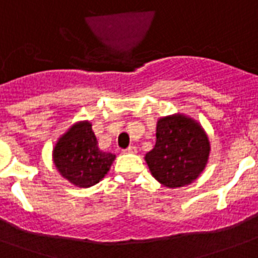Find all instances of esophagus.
I'll list each match as a JSON object with an SVG mask.
<instances>
[{
	"instance_id": "esophagus-1",
	"label": "esophagus",
	"mask_w": 258,
	"mask_h": 258,
	"mask_svg": "<svg viewBox=\"0 0 258 258\" xmlns=\"http://www.w3.org/2000/svg\"><path fill=\"white\" fill-rule=\"evenodd\" d=\"M125 154H135L137 153V147L135 146H130V147H127V149L124 150Z\"/></svg>"
}]
</instances>
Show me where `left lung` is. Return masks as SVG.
I'll return each mask as SVG.
<instances>
[{
  "label": "left lung",
  "instance_id": "1",
  "mask_svg": "<svg viewBox=\"0 0 258 258\" xmlns=\"http://www.w3.org/2000/svg\"><path fill=\"white\" fill-rule=\"evenodd\" d=\"M210 142L194 119L180 113L161 117L157 123V142L146 154V163L158 182L166 187H182L204 171Z\"/></svg>",
  "mask_w": 258,
  "mask_h": 258
}]
</instances>
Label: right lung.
I'll list each match as a JSON object with an SVG mask.
<instances>
[{
  "mask_svg": "<svg viewBox=\"0 0 258 258\" xmlns=\"http://www.w3.org/2000/svg\"><path fill=\"white\" fill-rule=\"evenodd\" d=\"M115 155L99 149L89 121L71 125L53 149V163L66 179L78 187H91L108 172Z\"/></svg>",
  "mask_w": 258,
  "mask_h": 258,
  "instance_id": "obj_1",
  "label": "right lung"
}]
</instances>
